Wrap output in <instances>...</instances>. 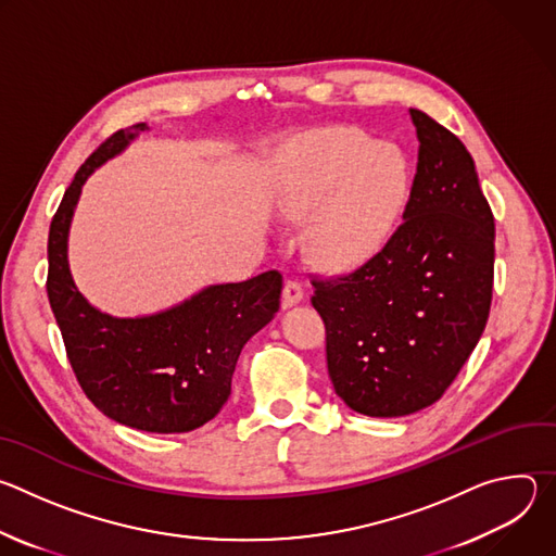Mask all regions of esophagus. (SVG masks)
Listing matches in <instances>:
<instances>
[{"instance_id": "34e87169", "label": "esophagus", "mask_w": 556, "mask_h": 556, "mask_svg": "<svg viewBox=\"0 0 556 556\" xmlns=\"http://www.w3.org/2000/svg\"><path fill=\"white\" fill-rule=\"evenodd\" d=\"M303 299V286L296 279H288L283 283V303L286 305H294Z\"/></svg>"}]
</instances>
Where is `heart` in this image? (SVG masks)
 Listing matches in <instances>:
<instances>
[{"label":"heart","instance_id":"heart-1","mask_svg":"<svg viewBox=\"0 0 556 556\" xmlns=\"http://www.w3.org/2000/svg\"><path fill=\"white\" fill-rule=\"evenodd\" d=\"M407 191L409 167L399 147L330 129L288 149L277 206L301 217L324 205L309 228V251L326 264L345 266L384 244Z\"/></svg>","mask_w":556,"mask_h":556}]
</instances>
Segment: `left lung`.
Segmentation results:
<instances>
[{"label":"left lung","instance_id":"1","mask_svg":"<svg viewBox=\"0 0 556 556\" xmlns=\"http://www.w3.org/2000/svg\"><path fill=\"white\" fill-rule=\"evenodd\" d=\"M409 114L420 147L403 222L356 270L312 279L334 391L371 418L440 401L493 299L495 217L472 157L431 116Z\"/></svg>","mask_w":556,"mask_h":556}]
</instances>
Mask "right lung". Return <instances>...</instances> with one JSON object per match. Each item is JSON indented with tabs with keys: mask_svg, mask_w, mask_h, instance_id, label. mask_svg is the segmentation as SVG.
Here are the masks:
<instances>
[{
	"mask_svg": "<svg viewBox=\"0 0 556 556\" xmlns=\"http://www.w3.org/2000/svg\"><path fill=\"white\" fill-rule=\"evenodd\" d=\"M144 123L112 134L76 172L48 235V299L67 361L92 405L149 433H187L213 420L230 395L247 341L279 309L277 270L242 283L208 286L165 312L116 319L76 290L67 266V230L81 187L121 153Z\"/></svg>",
	"mask_w": 556,
	"mask_h": 556,
	"instance_id": "right-lung-1",
	"label": "right lung"
}]
</instances>
